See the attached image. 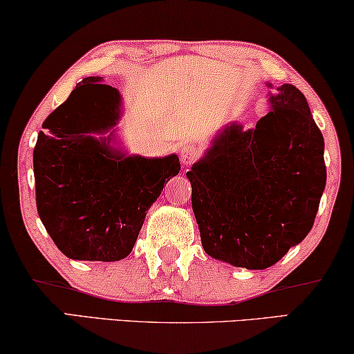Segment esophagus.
I'll list each match as a JSON object with an SVG mask.
<instances>
[{"mask_svg": "<svg viewBox=\"0 0 354 354\" xmlns=\"http://www.w3.org/2000/svg\"><path fill=\"white\" fill-rule=\"evenodd\" d=\"M198 156H200V149L195 147H185L180 153V161L183 166H192L198 159Z\"/></svg>", "mask_w": 354, "mask_h": 354, "instance_id": "34e87169", "label": "esophagus"}]
</instances>
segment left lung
<instances>
[{
  "label": "left lung",
  "mask_w": 354,
  "mask_h": 354,
  "mask_svg": "<svg viewBox=\"0 0 354 354\" xmlns=\"http://www.w3.org/2000/svg\"><path fill=\"white\" fill-rule=\"evenodd\" d=\"M268 103L256 127L216 132L187 172L203 248L235 268H270L301 243L326 188L324 137L304 95L283 84Z\"/></svg>",
  "instance_id": "left-lung-1"
}]
</instances>
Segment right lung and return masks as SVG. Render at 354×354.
Here are the masks:
<instances>
[{
  "label": "right lung",
  "mask_w": 354,
  "mask_h": 354,
  "mask_svg": "<svg viewBox=\"0 0 354 354\" xmlns=\"http://www.w3.org/2000/svg\"><path fill=\"white\" fill-rule=\"evenodd\" d=\"M86 77L43 122L33 149L37 209L57 248L75 261L127 258L147 212L180 171L177 154L118 147L122 96Z\"/></svg>",
  "instance_id": "add662e5"
}]
</instances>
